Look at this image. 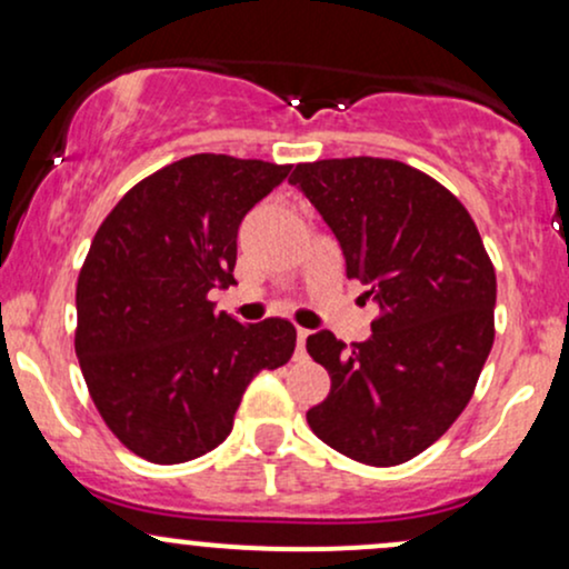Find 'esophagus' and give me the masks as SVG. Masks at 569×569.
I'll use <instances>...</instances> for the list:
<instances>
[{"label": "esophagus", "mask_w": 569, "mask_h": 569, "mask_svg": "<svg viewBox=\"0 0 569 569\" xmlns=\"http://www.w3.org/2000/svg\"><path fill=\"white\" fill-rule=\"evenodd\" d=\"M307 337H310V331H307V329H297V352H299V356H305V342H307Z\"/></svg>", "instance_id": "1"}]
</instances>
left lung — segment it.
<instances>
[{
    "instance_id": "1",
    "label": "left lung",
    "mask_w": 569,
    "mask_h": 569,
    "mask_svg": "<svg viewBox=\"0 0 569 569\" xmlns=\"http://www.w3.org/2000/svg\"><path fill=\"white\" fill-rule=\"evenodd\" d=\"M293 184L342 248L345 272L380 307L363 342L331 331L307 352L331 375L312 433L367 466H398L471 401L495 339V267L471 213L449 189L398 160L302 162Z\"/></svg>"
}]
</instances>
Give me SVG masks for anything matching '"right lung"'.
Masks as SVG:
<instances>
[{
    "mask_svg": "<svg viewBox=\"0 0 569 569\" xmlns=\"http://www.w3.org/2000/svg\"><path fill=\"white\" fill-rule=\"evenodd\" d=\"M289 171L192 154L136 184L98 227L77 280L74 348L103 422L143 460L217 449L248 382L291 358L286 318L243 326L208 302L234 283L240 221Z\"/></svg>",
    "mask_w": 569,
    "mask_h": 569,
    "instance_id": "right-lung-1",
    "label": "right lung"
}]
</instances>
